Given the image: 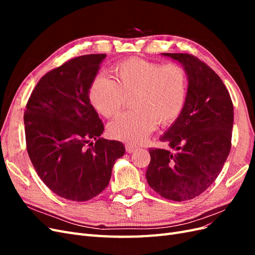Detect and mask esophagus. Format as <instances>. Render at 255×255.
Instances as JSON below:
<instances>
[{
	"label": "esophagus",
	"instance_id": "esophagus-1",
	"mask_svg": "<svg viewBox=\"0 0 255 255\" xmlns=\"http://www.w3.org/2000/svg\"><path fill=\"white\" fill-rule=\"evenodd\" d=\"M126 150H127L128 153H133V152H135L137 150V148H136V146H134V145L127 144L126 145Z\"/></svg>",
	"mask_w": 255,
	"mask_h": 255
}]
</instances>
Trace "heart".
I'll list each match as a JSON object with an SVG mask.
<instances>
[{
	"label": "heart",
	"mask_w": 255,
	"mask_h": 255,
	"mask_svg": "<svg viewBox=\"0 0 255 255\" xmlns=\"http://www.w3.org/2000/svg\"><path fill=\"white\" fill-rule=\"evenodd\" d=\"M116 82L100 74L89 90L90 102L104 117H112L133 98L134 112L123 113L107 126V133L116 140L140 144L158 123L172 125L180 117L188 92V79L176 64L161 65L130 58L114 67Z\"/></svg>",
	"instance_id": "obj_1"
}]
</instances>
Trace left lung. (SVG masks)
Segmentation results:
<instances>
[{"mask_svg": "<svg viewBox=\"0 0 255 255\" xmlns=\"http://www.w3.org/2000/svg\"><path fill=\"white\" fill-rule=\"evenodd\" d=\"M179 61L188 79L186 103L179 118L159 139L169 148L150 149L145 176L158 195L186 201L214 183L231 150L234 112L219 76L203 61L183 53H161Z\"/></svg>", "mask_w": 255, "mask_h": 255, "instance_id": "obj_1", "label": "left lung"}]
</instances>
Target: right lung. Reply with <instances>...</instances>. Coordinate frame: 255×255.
<instances>
[{
  "label": "right lung",
  "instance_id": "right-lung-1",
  "mask_svg": "<svg viewBox=\"0 0 255 255\" xmlns=\"http://www.w3.org/2000/svg\"><path fill=\"white\" fill-rule=\"evenodd\" d=\"M106 54L70 59L44 74L24 113L26 148L42 182L57 196L87 201L110 183L122 142L100 137L104 127L89 90Z\"/></svg>",
  "mask_w": 255,
  "mask_h": 255
}]
</instances>
